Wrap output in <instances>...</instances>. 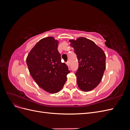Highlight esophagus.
Masks as SVG:
<instances>
[{
	"mask_svg": "<svg viewBox=\"0 0 130 130\" xmlns=\"http://www.w3.org/2000/svg\"><path fill=\"white\" fill-rule=\"evenodd\" d=\"M66 64H67V65L68 67L69 66V64H70V63H69V61H68V62H66Z\"/></svg>",
	"mask_w": 130,
	"mask_h": 130,
	"instance_id": "34e87169",
	"label": "esophagus"
}]
</instances>
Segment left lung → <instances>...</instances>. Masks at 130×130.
Returning a JSON list of instances; mask_svg holds the SVG:
<instances>
[{
    "instance_id": "left-lung-1",
    "label": "left lung",
    "mask_w": 130,
    "mask_h": 130,
    "mask_svg": "<svg viewBox=\"0 0 130 130\" xmlns=\"http://www.w3.org/2000/svg\"><path fill=\"white\" fill-rule=\"evenodd\" d=\"M69 41L79 63L75 73L78 87L83 92L90 91L97 87L103 78L106 68V55L100 47L85 37Z\"/></svg>"
}]
</instances>
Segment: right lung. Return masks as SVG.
<instances>
[{
  "instance_id": "add662e5",
  "label": "right lung",
  "mask_w": 130,
  "mask_h": 130,
  "mask_svg": "<svg viewBox=\"0 0 130 130\" xmlns=\"http://www.w3.org/2000/svg\"><path fill=\"white\" fill-rule=\"evenodd\" d=\"M58 43L53 37L42 38L26 57L29 71L35 81L45 91L53 94L62 89L70 73L68 66L61 62Z\"/></svg>"
}]
</instances>
